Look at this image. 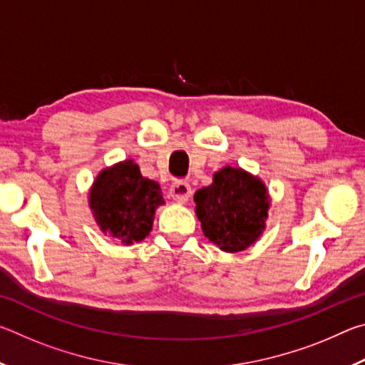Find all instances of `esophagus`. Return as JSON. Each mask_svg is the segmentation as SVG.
I'll use <instances>...</instances> for the list:
<instances>
[{"label": "esophagus", "instance_id": "34e87169", "mask_svg": "<svg viewBox=\"0 0 365 365\" xmlns=\"http://www.w3.org/2000/svg\"><path fill=\"white\" fill-rule=\"evenodd\" d=\"M169 193L172 196V200L183 205V202H187L191 197V187L187 182H175L172 183Z\"/></svg>", "mask_w": 365, "mask_h": 365}]
</instances>
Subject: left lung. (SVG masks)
<instances>
[{
    "label": "left lung",
    "mask_w": 365,
    "mask_h": 365,
    "mask_svg": "<svg viewBox=\"0 0 365 365\" xmlns=\"http://www.w3.org/2000/svg\"><path fill=\"white\" fill-rule=\"evenodd\" d=\"M195 212L209 242L225 252L255 245L265 230L270 196L261 178L242 168H222L195 193Z\"/></svg>",
    "instance_id": "left-lung-1"
}]
</instances>
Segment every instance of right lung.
<instances>
[{"instance_id": "add662e5", "label": "right lung", "mask_w": 365, "mask_h": 365, "mask_svg": "<svg viewBox=\"0 0 365 365\" xmlns=\"http://www.w3.org/2000/svg\"><path fill=\"white\" fill-rule=\"evenodd\" d=\"M163 205L159 183L141 175L133 159L104 168L88 191V206L100 230L125 246L150 235L154 214Z\"/></svg>"}]
</instances>
